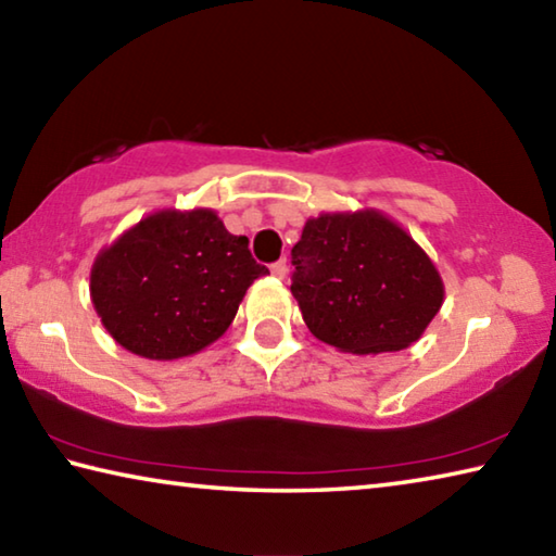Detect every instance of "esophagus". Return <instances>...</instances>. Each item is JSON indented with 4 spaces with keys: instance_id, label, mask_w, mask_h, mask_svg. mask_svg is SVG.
Returning a JSON list of instances; mask_svg holds the SVG:
<instances>
[{
    "instance_id": "obj_1",
    "label": "esophagus",
    "mask_w": 556,
    "mask_h": 556,
    "mask_svg": "<svg viewBox=\"0 0 556 556\" xmlns=\"http://www.w3.org/2000/svg\"><path fill=\"white\" fill-rule=\"evenodd\" d=\"M271 275L279 277V279H285L287 277V262L285 260L275 262V265H271Z\"/></svg>"
}]
</instances>
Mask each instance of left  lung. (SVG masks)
<instances>
[{
	"label": "left lung",
	"mask_w": 556,
	"mask_h": 556,
	"mask_svg": "<svg viewBox=\"0 0 556 556\" xmlns=\"http://www.w3.org/2000/svg\"><path fill=\"white\" fill-rule=\"evenodd\" d=\"M291 265V294L308 331L341 353L409 348L444 304L434 262L400 223L375 208L308 218Z\"/></svg>",
	"instance_id": "obj_1"
}]
</instances>
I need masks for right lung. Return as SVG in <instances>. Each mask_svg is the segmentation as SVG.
Segmentation results:
<instances>
[{
  "label": "right lung",
  "instance_id": "obj_1",
  "mask_svg": "<svg viewBox=\"0 0 556 556\" xmlns=\"http://www.w3.org/2000/svg\"><path fill=\"white\" fill-rule=\"evenodd\" d=\"M269 275L244 235L211 208H164L100 250L90 299L102 326L129 353L176 361L228 331L244 291Z\"/></svg>",
  "mask_w": 556,
  "mask_h": 556
}]
</instances>
